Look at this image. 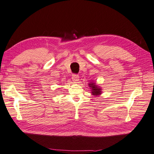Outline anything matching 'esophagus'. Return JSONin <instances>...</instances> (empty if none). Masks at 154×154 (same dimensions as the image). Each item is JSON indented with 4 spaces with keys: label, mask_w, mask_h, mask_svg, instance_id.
I'll list each match as a JSON object with an SVG mask.
<instances>
[{
    "label": "esophagus",
    "mask_w": 154,
    "mask_h": 154,
    "mask_svg": "<svg viewBox=\"0 0 154 154\" xmlns=\"http://www.w3.org/2000/svg\"><path fill=\"white\" fill-rule=\"evenodd\" d=\"M72 79L73 80V82L76 83L79 82V75L77 74H73L72 76Z\"/></svg>",
    "instance_id": "34e87169"
}]
</instances>
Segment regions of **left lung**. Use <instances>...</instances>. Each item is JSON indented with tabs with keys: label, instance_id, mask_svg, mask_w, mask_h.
I'll use <instances>...</instances> for the list:
<instances>
[{
	"label": "left lung",
	"instance_id": "obj_1",
	"mask_svg": "<svg viewBox=\"0 0 154 154\" xmlns=\"http://www.w3.org/2000/svg\"><path fill=\"white\" fill-rule=\"evenodd\" d=\"M91 90V94L94 96H99L102 94V88L98 86L95 82H91L88 84Z\"/></svg>",
	"mask_w": 154,
	"mask_h": 154
}]
</instances>
